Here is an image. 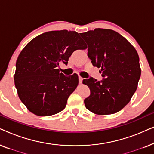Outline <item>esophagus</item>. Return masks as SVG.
<instances>
[{"mask_svg":"<svg viewBox=\"0 0 154 154\" xmlns=\"http://www.w3.org/2000/svg\"><path fill=\"white\" fill-rule=\"evenodd\" d=\"M79 83H82V82H83V78H82L81 76H79Z\"/></svg>","mask_w":154,"mask_h":154,"instance_id":"obj_1","label":"esophagus"}]
</instances>
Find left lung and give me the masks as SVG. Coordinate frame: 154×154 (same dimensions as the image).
I'll return each mask as SVG.
<instances>
[{
  "label": "left lung",
  "instance_id": "1",
  "mask_svg": "<svg viewBox=\"0 0 154 154\" xmlns=\"http://www.w3.org/2000/svg\"><path fill=\"white\" fill-rule=\"evenodd\" d=\"M88 44V56L94 66L101 68L103 80L84 79L90 90L84 100L85 107L98 115L117 113L135 92L141 75L135 48L116 31L106 29L80 34Z\"/></svg>",
  "mask_w": 154,
  "mask_h": 154
}]
</instances>
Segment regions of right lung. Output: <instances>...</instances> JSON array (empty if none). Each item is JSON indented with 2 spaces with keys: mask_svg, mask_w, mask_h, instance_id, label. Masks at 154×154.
I'll use <instances>...</instances> for the list:
<instances>
[{
  "mask_svg": "<svg viewBox=\"0 0 154 154\" xmlns=\"http://www.w3.org/2000/svg\"><path fill=\"white\" fill-rule=\"evenodd\" d=\"M85 48L79 33L67 30L42 33L25 46L17 60L14 80L19 97L29 111L48 116L65 108L79 76H65L59 64H67L75 50Z\"/></svg>",
  "mask_w": 154,
  "mask_h": 154,
  "instance_id": "1",
  "label": "right lung"
}]
</instances>
